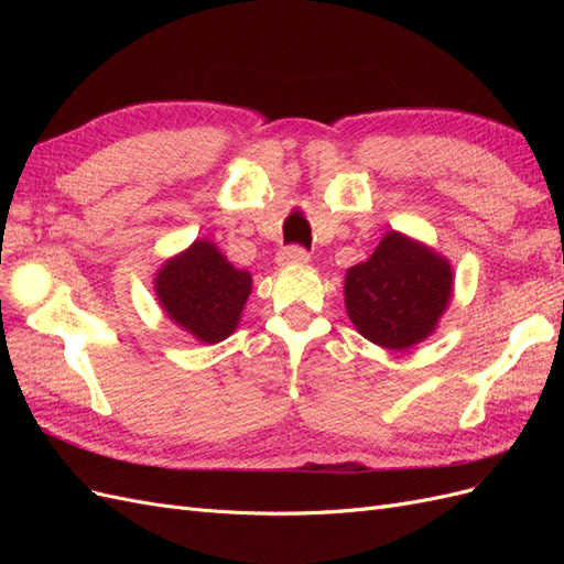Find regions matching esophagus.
<instances>
[{"label":"esophagus","mask_w":564,"mask_h":564,"mask_svg":"<svg viewBox=\"0 0 564 564\" xmlns=\"http://www.w3.org/2000/svg\"><path fill=\"white\" fill-rule=\"evenodd\" d=\"M311 261V253L301 249V247H286L278 253V265L286 268V265H301V263H308Z\"/></svg>","instance_id":"obj_1"}]
</instances>
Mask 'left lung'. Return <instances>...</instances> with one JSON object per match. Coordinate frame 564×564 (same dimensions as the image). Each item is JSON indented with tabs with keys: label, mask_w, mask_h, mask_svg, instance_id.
Masks as SVG:
<instances>
[{
	"label": "left lung",
	"mask_w": 564,
	"mask_h": 564,
	"mask_svg": "<svg viewBox=\"0 0 564 564\" xmlns=\"http://www.w3.org/2000/svg\"><path fill=\"white\" fill-rule=\"evenodd\" d=\"M454 294L447 256L390 230L367 261L346 270V313L371 344L406 350L429 338Z\"/></svg>",
	"instance_id": "8db88e82"
}]
</instances>
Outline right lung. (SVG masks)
Returning a JSON list of instances; mask_svg holds the SVG:
<instances>
[{
    "label": "right lung",
    "instance_id": "add662e5",
    "mask_svg": "<svg viewBox=\"0 0 564 564\" xmlns=\"http://www.w3.org/2000/svg\"><path fill=\"white\" fill-rule=\"evenodd\" d=\"M249 294V272L237 270L207 237H197L155 272V296L164 315L209 346L237 329Z\"/></svg>",
    "mask_w": 564,
    "mask_h": 564
}]
</instances>
